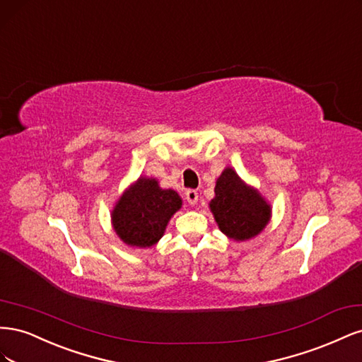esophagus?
I'll return each instance as SVG.
<instances>
[{"instance_id": "1", "label": "esophagus", "mask_w": 362, "mask_h": 362, "mask_svg": "<svg viewBox=\"0 0 362 362\" xmlns=\"http://www.w3.org/2000/svg\"><path fill=\"white\" fill-rule=\"evenodd\" d=\"M185 199H187V202L190 205H196V202H198V199H199V193L190 189V190L185 192Z\"/></svg>"}]
</instances>
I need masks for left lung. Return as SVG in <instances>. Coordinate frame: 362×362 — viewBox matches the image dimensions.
I'll return each instance as SVG.
<instances>
[{
    "label": "left lung",
    "mask_w": 362,
    "mask_h": 362,
    "mask_svg": "<svg viewBox=\"0 0 362 362\" xmlns=\"http://www.w3.org/2000/svg\"><path fill=\"white\" fill-rule=\"evenodd\" d=\"M210 210L218 229L235 242L257 237L272 217V205L264 196L229 166L216 180Z\"/></svg>",
    "instance_id": "8db88e82"
}]
</instances>
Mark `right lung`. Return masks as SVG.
I'll return each mask as SVG.
<instances>
[{"label": "right lung", "mask_w": 362, "mask_h": 362, "mask_svg": "<svg viewBox=\"0 0 362 362\" xmlns=\"http://www.w3.org/2000/svg\"><path fill=\"white\" fill-rule=\"evenodd\" d=\"M181 206L177 192L161 189L156 178L140 177L119 196L112 210V225L127 246L151 247L160 242Z\"/></svg>", "instance_id": "right-lung-1"}]
</instances>
